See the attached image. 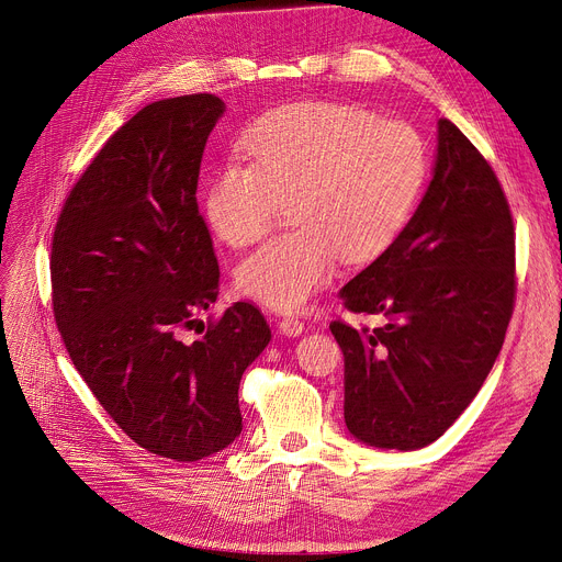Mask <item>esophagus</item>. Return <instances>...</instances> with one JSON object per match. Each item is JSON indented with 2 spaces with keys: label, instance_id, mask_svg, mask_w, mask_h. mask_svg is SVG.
Segmentation results:
<instances>
[{
  "label": "esophagus",
  "instance_id": "obj_1",
  "mask_svg": "<svg viewBox=\"0 0 562 562\" xmlns=\"http://www.w3.org/2000/svg\"><path fill=\"white\" fill-rule=\"evenodd\" d=\"M278 328H280L284 335L296 337V335H301V333L305 330V324L299 319V316H282Z\"/></svg>",
  "mask_w": 562,
  "mask_h": 562
}]
</instances>
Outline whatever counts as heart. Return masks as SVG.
Segmentation results:
<instances>
[{"label": "heart", "instance_id": "1", "mask_svg": "<svg viewBox=\"0 0 562 562\" xmlns=\"http://www.w3.org/2000/svg\"><path fill=\"white\" fill-rule=\"evenodd\" d=\"M240 160L204 194L213 234L243 248L289 204L291 229L236 266V289L273 310H296L326 286L339 257L364 263L406 227L427 181V146L406 121L328 101L284 105L238 139Z\"/></svg>", "mask_w": 562, "mask_h": 562}]
</instances>
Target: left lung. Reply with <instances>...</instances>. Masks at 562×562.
Masks as SVG:
<instances>
[{"label": "left lung", "mask_w": 562, "mask_h": 562, "mask_svg": "<svg viewBox=\"0 0 562 562\" xmlns=\"http://www.w3.org/2000/svg\"><path fill=\"white\" fill-rule=\"evenodd\" d=\"M376 328L330 322L345 356V420L358 441L416 450L461 416L503 347L517 299L515 221L503 186L452 121L408 225L339 291Z\"/></svg>", "instance_id": "8db88e82"}]
</instances>
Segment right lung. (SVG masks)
<instances>
[{"instance_id":"1","label":"right lung","mask_w":562,"mask_h":562,"mask_svg":"<svg viewBox=\"0 0 562 562\" xmlns=\"http://www.w3.org/2000/svg\"><path fill=\"white\" fill-rule=\"evenodd\" d=\"M223 112L213 93L142 108L72 186L53 236V312L72 364L139 448L175 461L240 434L238 383L271 341L246 301L193 327L221 286L198 179ZM192 327L203 337L190 342Z\"/></svg>"}]
</instances>
